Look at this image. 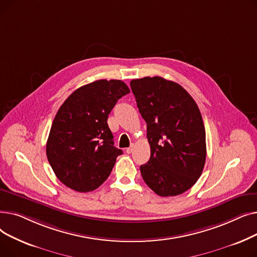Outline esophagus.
<instances>
[{
  "instance_id": "1",
  "label": "esophagus",
  "mask_w": 257,
  "mask_h": 257,
  "mask_svg": "<svg viewBox=\"0 0 257 257\" xmlns=\"http://www.w3.org/2000/svg\"><path fill=\"white\" fill-rule=\"evenodd\" d=\"M126 152H127L128 154H131V153L133 152V146H131V147L127 148V149H126Z\"/></svg>"
}]
</instances>
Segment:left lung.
Instances as JSON below:
<instances>
[{
  "mask_svg": "<svg viewBox=\"0 0 257 257\" xmlns=\"http://www.w3.org/2000/svg\"><path fill=\"white\" fill-rule=\"evenodd\" d=\"M147 123L151 156L141 166L144 181L161 197L177 196L197 182L206 159L205 128L199 108L181 85L161 77L130 82Z\"/></svg>",
  "mask_w": 257,
  "mask_h": 257,
  "instance_id": "8db88e82",
  "label": "left lung"
}]
</instances>
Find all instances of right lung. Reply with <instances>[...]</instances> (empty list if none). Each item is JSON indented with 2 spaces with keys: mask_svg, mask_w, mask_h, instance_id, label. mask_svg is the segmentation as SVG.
<instances>
[{
  "mask_svg": "<svg viewBox=\"0 0 257 257\" xmlns=\"http://www.w3.org/2000/svg\"><path fill=\"white\" fill-rule=\"evenodd\" d=\"M130 89L120 80H97L76 89L60 106L50 130L47 157L57 178L80 193L98 188L121 150L107 118Z\"/></svg>",
  "mask_w": 257,
  "mask_h": 257,
  "instance_id": "right-lung-1",
  "label": "right lung"
}]
</instances>
